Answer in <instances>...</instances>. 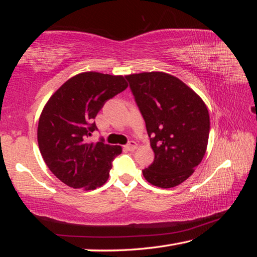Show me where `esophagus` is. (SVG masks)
Here are the masks:
<instances>
[{
	"label": "esophagus",
	"mask_w": 257,
	"mask_h": 257,
	"mask_svg": "<svg viewBox=\"0 0 257 257\" xmlns=\"http://www.w3.org/2000/svg\"><path fill=\"white\" fill-rule=\"evenodd\" d=\"M125 147V150L127 151H134V150H136V147H137V144H136V142H134V141H130L127 145L124 146Z\"/></svg>",
	"instance_id": "obj_1"
}]
</instances>
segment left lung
<instances>
[{
	"label": "left lung",
	"instance_id": "1",
	"mask_svg": "<svg viewBox=\"0 0 257 257\" xmlns=\"http://www.w3.org/2000/svg\"><path fill=\"white\" fill-rule=\"evenodd\" d=\"M144 118L154 161L143 170L160 188L180 185L205 155L210 115L202 98L177 77L164 72L125 76Z\"/></svg>",
	"mask_w": 257,
	"mask_h": 257
}]
</instances>
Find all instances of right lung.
I'll use <instances>...</instances> for the list:
<instances>
[{"label": "right lung", "instance_id": "obj_1", "mask_svg": "<svg viewBox=\"0 0 257 257\" xmlns=\"http://www.w3.org/2000/svg\"><path fill=\"white\" fill-rule=\"evenodd\" d=\"M122 76L84 72L72 77L52 95L38 121L41 154L52 173L72 188L96 189L108 179L120 146L99 138L86 141L97 130L95 116L108 99L123 92Z\"/></svg>", "mask_w": 257, "mask_h": 257}]
</instances>
